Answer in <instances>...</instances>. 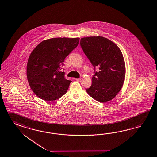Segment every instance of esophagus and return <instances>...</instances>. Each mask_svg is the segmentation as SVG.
I'll return each mask as SVG.
<instances>
[{
  "label": "esophagus",
  "instance_id": "34e87169",
  "mask_svg": "<svg viewBox=\"0 0 157 157\" xmlns=\"http://www.w3.org/2000/svg\"><path fill=\"white\" fill-rule=\"evenodd\" d=\"M75 80L77 81H81V78H75Z\"/></svg>",
  "mask_w": 157,
  "mask_h": 157
}]
</instances>
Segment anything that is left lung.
<instances>
[{"label":"left lung","instance_id":"1","mask_svg":"<svg viewBox=\"0 0 157 157\" xmlns=\"http://www.w3.org/2000/svg\"><path fill=\"white\" fill-rule=\"evenodd\" d=\"M80 45L93 67L99 69L93 75L92 84L86 92L100 102L112 100L125 81V60L120 49L112 41L101 36L81 38Z\"/></svg>","mask_w":157,"mask_h":157}]
</instances>
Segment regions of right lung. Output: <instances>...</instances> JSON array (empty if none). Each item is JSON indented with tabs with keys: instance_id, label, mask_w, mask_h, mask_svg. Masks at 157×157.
I'll list each match as a JSON object with an SVG mask.
<instances>
[{
	"instance_id": "1",
	"label": "right lung",
	"mask_w": 157,
	"mask_h": 157,
	"mask_svg": "<svg viewBox=\"0 0 157 157\" xmlns=\"http://www.w3.org/2000/svg\"><path fill=\"white\" fill-rule=\"evenodd\" d=\"M80 38L55 37L36 46L28 58L27 77L33 92L51 101L64 95L71 81L61 71L65 57L79 44Z\"/></svg>"
}]
</instances>
